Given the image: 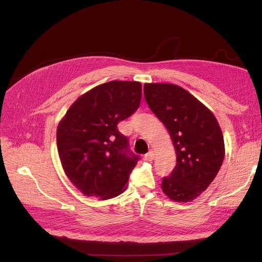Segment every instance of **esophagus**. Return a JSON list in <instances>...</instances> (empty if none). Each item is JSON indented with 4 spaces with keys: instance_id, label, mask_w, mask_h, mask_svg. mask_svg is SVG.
<instances>
[{
    "instance_id": "obj_1",
    "label": "esophagus",
    "mask_w": 262,
    "mask_h": 262,
    "mask_svg": "<svg viewBox=\"0 0 262 262\" xmlns=\"http://www.w3.org/2000/svg\"><path fill=\"white\" fill-rule=\"evenodd\" d=\"M153 158H154V152H153V150H149V152L147 154H145V156H144V160L146 162H152Z\"/></svg>"
}]
</instances>
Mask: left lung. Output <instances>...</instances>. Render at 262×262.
<instances>
[{
  "label": "left lung",
  "mask_w": 262,
  "mask_h": 262,
  "mask_svg": "<svg viewBox=\"0 0 262 262\" xmlns=\"http://www.w3.org/2000/svg\"><path fill=\"white\" fill-rule=\"evenodd\" d=\"M144 97L167 129L177 164L162 190L175 202H190L208 189L225 156L223 133L211 110L182 87L145 83Z\"/></svg>",
  "instance_id": "left-lung-1"
}]
</instances>
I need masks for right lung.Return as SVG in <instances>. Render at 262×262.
I'll return each mask as SVG.
<instances>
[{
    "mask_svg": "<svg viewBox=\"0 0 262 262\" xmlns=\"http://www.w3.org/2000/svg\"><path fill=\"white\" fill-rule=\"evenodd\" d=\"M140 82L112 81L81 95L57 129L61 165L86 196L112 199L126 189L139 157L128 155V140L117 124L139 108Z\"/></svg>",
    "mask_w": 262,
    "mask_h": 262,
    "instance_id": "1",
    "label": "right lung"
}]
</instances>
